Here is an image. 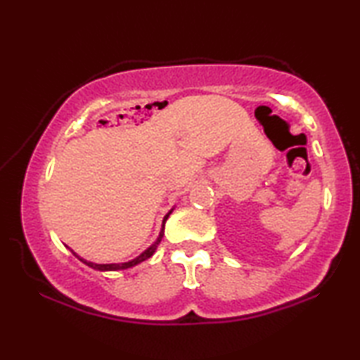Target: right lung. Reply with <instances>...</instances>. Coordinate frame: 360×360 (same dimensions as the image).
Listing matches in <instances>:
<instances>
[{"instance_id": "obj_1", "label": "right lung", "mask_w": 360, "mask_h": 360, "mask_svg": "<svg viewBox=\"0 0 360 360\" xmlns=\"http://www.w3.org/2000/svg\"><path fill=\"white\" fill-rule=\"evenodd\" d=\"M172 211H173V210H172ZM172 211H169L168 214H167L165 217H163L160 235H158V238H157V241L154 243V245L149 246L148 249H146V251H144L143 254H139L136 259H133V260H130V262H124V264H94V262H87V260H84L82 257H79V255H77L75 251H72V249H70V251H71L72 254H75L79 260L84 262L85 265H89L90 268H94V270H100V271H117V270H127V268L135 266V265H138V264H141V262L148 260L149 257H152V254L155 252V249H157V246H158V243H160V241H162V238H163V230H165V222H167L168 216L172 214Z\"/></svg>"}]
</instances>
